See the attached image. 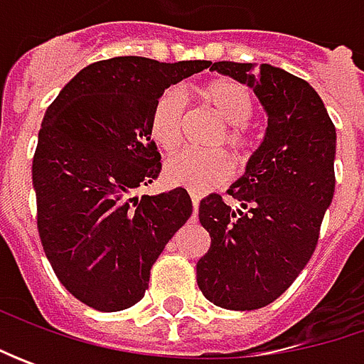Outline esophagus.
Listing matches in <instances>:
<instances>
[{
	"label": "esophagus",
	"mask_w": 364,
	"mask_h": 364,
	"mask_svg": "<svg viewBox=\"0 0 364 364\" xmlns=\"http://www.w3.org/2000/svg\"><path fill=\"white\" fill-rule=\"evenodd\" d=\"M190 198H192V208H194V213L198 210V204H200V196L196 194V192H190Z\"/></svg>",
	"instance_id": "34e87169"
}]
</instances>
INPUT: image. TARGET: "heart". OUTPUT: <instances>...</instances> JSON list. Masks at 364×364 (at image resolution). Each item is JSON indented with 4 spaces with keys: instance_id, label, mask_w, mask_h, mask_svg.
<instances>
[{
    "instance_id": "1",
    "label": "heart",
    "mask_w": 364,
    "mask_h": 364,
    "mask_svg": "<svg viewBox=\"0 0 364 364\" xmlns=\"http://www.w3.org/2000/svg\"><path fill=\"white\" fill-rule=\"evenodd\" d=\"M198 99L204 107L225 121V132L215 139L217 146L231 147L237 158H249L255 149V132L247 121L253 115V97L235 80H215L198 87ZM186 105L176 89L164 91L149 113V133L161 151L174 154L184 141ZM232 176V160L220 149L198 151L186 149L166 164V178L192 192H208L223 186Z\"/></svg>"
}]
</instances>
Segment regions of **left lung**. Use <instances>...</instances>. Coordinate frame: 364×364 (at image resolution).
<instances>
[{
  "instance_id": "obj_1",
  "label": "left lung",
  "mask_w": 364,
  "mask_h": 364,
  "mask_svg": "<svg viewBox=\"0 0 364 364\" xmlns=\"http://www.w3.org/2000/svg\"><path fill=\"white\" fill-rule=\"evenodd\" d=\"M210 70L249 85L267 111V132L227 194L200 200L210 247L196 263L204 298L227 310L277 300L314 253L334 194L336 129L318 92L272 64L215 63Z\"/></svg>"
}]
</instances>
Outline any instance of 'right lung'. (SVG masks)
Returning a JSON list of instances; mask_svg holds the SVG:
<instances>
[{
    "mask_svg": "<svg viewBox=\"0 0 364 364\" xmlns=\"http://www.w3.org/2000/svg\"><path fill=\"white\" fill-rule=\"evenodd\" d=\"M208 60L117 56L89 64L46 109L32 161L36 223L56 277L77 300L119 312L144 298L149 269L192 215L184 188L133 192L161 172L149 113Z\"/></svg>",
    "mask_w": 364,
    "mask_h": 364,
    "instance_id": "1",
    "label": "right lung"
}]
</instances>
